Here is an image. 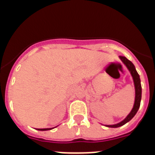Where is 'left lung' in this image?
I'll list each match as a JSON object with an SVG mask.
<instances>
[{"mask_svg":"<svg viewBox=\"0 0 155 155\" xmlns=\"http://www.w3.org/2000/svg\"><path fill=\"white\" fill-rule=\"evenodd\" d=\"M120 59V61L123 62V64L126 66V68L128 69L130 71L131 76H132L133 81H134V88H135V99H134V104L133 106V109H131L130 113H129L124 120H122L121 122L118 123V124H113V125H105V127H111V128H117V127H122L129 121H130L134 116L137 114L138 109L140 108V101H141V94H142V88H141V84H140V75L138 74L137 71L135 66L130 61H129L128 59L126 58L125 57H119Z\"/></svg>","mask_w":155,"mask_h":155,"instance_id":"obj_1","label":"left lung"}]
</instances>
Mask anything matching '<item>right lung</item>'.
I'll return each instance as SVG.
<instances>
[{"label": "right lung", "instance_id": "add662e5", "mask_svg": "<svg viewBox=\"0 0 155 155\" xmlns=\"http://www.w3.org/2000/svg\"><path fill=\"white\" fill-rule=\"evenodd\" d=\"M55 127H53V128H43V129H36V130H41V131H45V130H53V129H54Z\"/></svg>", "mask_w": 155, "mask_h": 155}]
</instances>
